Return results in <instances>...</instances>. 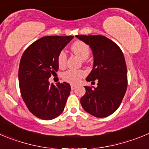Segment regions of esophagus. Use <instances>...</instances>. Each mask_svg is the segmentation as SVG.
<instances>
[{"label": "esophagus", "mask_w": 149, "mask_h": 149, "mask_svg": "<svg viewBox=\"0 0 149 149\" xmlns=\"http://www.w3.org/2000/svg\"><path fill=\"white\" fill-rule=\"evenodd\" d=\"M76 85H74V84H71V89H72V90H74V89H75L76 88Z\"/></svg>", "instance_id": "esophagus-1"}]
</instances>
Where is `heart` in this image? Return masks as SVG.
Listing matches in <instances>:
<instances>
[{
	"label": "heart",
	"instance_id": "heart-1",
	"mask_svg": "<svg viewBox=\"0 0 149 149\" xmlns=\"http://www.w3.org/2000/svg\"><path fill=\"white\" fill-rule=\"evenodd\" d=\"M71 50L74 54L77 55L83 60H86L90 54V48L89 45L81 41H77L74 43L71 47ZM66 59L67 56L65 51H60L57 56V63L59 66H64L66 63ZM84 75L85 72L82 70H68L63 73V78L67 82L77 84L81 81L83 77H84Z\"/></svg>",
	"mask_w": 149,
	"mask_h": 149
}]
</instances>
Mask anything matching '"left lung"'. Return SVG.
<instances>
[{"instance_id":"8db88e82","label":"left lung","mask_w":149,"mask_h":149,"mask_svg":"<svg viewBox=\"0 0 149 149\" xmlns=\"http://www.w3.org/2000/svg\"><path fill=\"white\" fill-rule=\"evenodd\" d=\"M89 45L93 54V70L86 81H98L97 87L85 86L86 93L81 98L85 111L95 117L104 118L119 108L127 86V67L119 46L104 36L77 35Z\"/></svg>"}]
</instances>
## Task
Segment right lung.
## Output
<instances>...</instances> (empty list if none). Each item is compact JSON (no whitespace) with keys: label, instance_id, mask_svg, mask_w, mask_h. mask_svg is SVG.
<instances>
[{"label":"right lung","instance_id":"right-lung-1","mask_svg":"<svg viewBox=\"0 0 149 149\" xmlns=\"http://www.w3.org/2000/svg\"><path fill=\"white\" fill-rule=\"evenodd\" d=\"M74 38L45 36L30 45L21 58L18 82L26 106L34 116L44 120L56 118L63 113L71 86L66 82L50 84L48 79L59 69L57 56Z\"/></svg>","mask_w":149,"mask_h":149}]
</instances>
